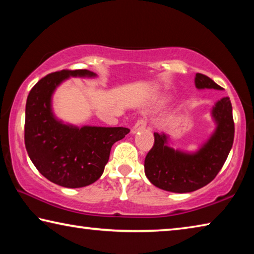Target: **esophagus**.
<instances>
[{
    "instance_id": "34e87169",
    "label": "esophagus",
    "mask_w": 254,
    "mask_h": 254,
    "mask_svg": "<svg viewBox=\"0 0 254 254\" xmlns=\"http://www.w3.org/2000/svg\"><path fill=\"white\" fill-rule=\"evenodd\" d=\"M145 127H147V123H145L144 120H142V119L137 120L134 126H133L132 128H131V133H132V134H135V133H137L139 131L143 130Z\"/></svg>"
}]
</instances>
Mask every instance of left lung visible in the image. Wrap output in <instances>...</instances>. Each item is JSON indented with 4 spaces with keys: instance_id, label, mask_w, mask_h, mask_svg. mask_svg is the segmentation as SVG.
<instances>
[{
    "instance_id": "left-lung-1",
    "label": "left lung",
    "mask_w": 254,
    "mask_h": 254,
    "mask_svg": "<svg viewBox=\"0 0 254 254\" xmlns=\"http://www.w3.org/2000/svg\"><path fill=\"white\" fill-rule=\"evenodd\" d=\"M197 89H217L209 77L196 74ZM215 127L195 151L171 147L169 135L154 133V144L144 160V173L154 186L171 192H190L206 186L222 169L233 145L234 122L229 97L214 103L210 109Z\"/></svg>"
}]
</instances>
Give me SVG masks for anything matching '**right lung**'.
I'll return each instance as SVG.
<instances>
[{
  "mask_svg": "<svg viewBox=\"0 0 254 254\" xmlns=\"http://www.w3.org/2000/svg\"><path fill=\"white\" fill-rule=\"evenodd\" d=\"M70 77L95 78L97 75L87 69L62 70L38 81L27 98L24 142L30 159L42 176L59 186L80 188L101 177L112 145L130 130L77 127L56 117L54 94Z\"/></svg>",
  "mask_w": 254,
  "mask_h": 254,
  "instance_id": "right-lung-1",
  "label": "right lung"
}]
</instances>
